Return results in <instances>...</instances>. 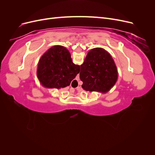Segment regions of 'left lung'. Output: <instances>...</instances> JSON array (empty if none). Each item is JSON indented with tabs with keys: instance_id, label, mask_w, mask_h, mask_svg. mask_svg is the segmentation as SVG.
<instances>
[{
	"instance_id": "left-lung-1",
	"label": "left lung",
	"mask_w": 155,
	"mask_h": 155,
	"mask_svg": "<svg viewBox=\"0 0 155 155\" xmlns=\"http://www.w3.org/2000/svg\"><path fill=\"white\" fill-rule=\"evenodd\" d=\"M118 70L110 54L102 48L88 51L81 64L79 78L86 91L106 93L114 87L118 79Z\"/></svg>"
}]
</instances>
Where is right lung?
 <instances>
[{"label": "right lung", "instance_id": "obj_1", "mask_svg": "<svg viewBox=\"0 0 155 155\" xmlns=\"http://www.w3.org/2000/svg\"><path fill=\"white\" fill-rule=\"evenodd\" d=\"M79 71L80 66L72 62L69 51L63 46L55 45L41 56L37 76L44 87L60 89L69 86Z\"/></svg>", "mask_w": 155, "mask_h": 155}]
</instances>
